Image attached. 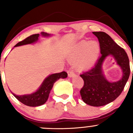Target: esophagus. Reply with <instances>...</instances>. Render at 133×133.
Masks as SVG:
<instances>
[{"label":"esophagus","mask_w":133,"mask_h":133,"mask_svg":"<svg viewBox=\"0 0 133 133\" xmlns=\"http://www.w3.org/2000/svg\"><path fill=\"white\" fill-rule=\"evenodd\" d=\"M68 74L69 77H73L75 75V73L72 69H69V70L68 71Z\"/></svg>","instance_id":"obj_1"}]
</instances>
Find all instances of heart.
<instances>
[{
    "label": "heart",
    "instance_id": "obj_1",
    "mask_svg": "<svg viewBox=\"0 0 133 133\" xmlns=\"http://www.w3.org/2000/svg\"><path fill=\"white\" fill-rule=\"evenodd\" d=\"M100 53V45L96 41H82L73 46L68 55L71 62H76L78 69H88L95 62Z\"/></svg>",
    "mask_w": 133,
    "mask_h": 133
}]
</instances>
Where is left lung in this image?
Returning a JSON list of instances; mask_svg holds the SVG:
<instances>
[{
  "instance_id": "obj_1",
  "label": "left lung",
  "mask_w": 133,
  "mask_h": 133,
  "mask_svg": "<svg viewBox=\"0 0 133 133\" xmlns=\"http://www.w3.org/2000/svg\"><path fill=\"white\" fill-rule=\"evenodd\" d=\"M92 33L98 39L102 56L93 68L80 75L84 84L80 92L85 104L99 107L114 101L122 93L129 77L130 65L126 52L109 35L102 31ZM108 55H112L123 69V78L119 81L110 83L103 75L101 66Z\"/></svg>"
}]
</instances>
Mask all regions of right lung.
<instances>
[{"mask_svg":"<svg viewBox=\"0 0 133 133\" xmlns=\"http://www.w3.org/2000/svg\"><path fill=\"white\" fill-rule=\"evenodd\" d=\"M41 34L43 36L49 35L48 33H44V32H42ZM39 37V34L32 35L27 37L22 41L19 42L18 44L15 45V47L25 45V44H31V43L37 41ZM67 76H68V73L65 71L51 75L44 80L39 89L34 93H32L31 95H21V96H18V95H16L13 93V95L17 100H19L21 102H22L25 105L30 107L39 106V105H43L46 102L54 83L58 79L65 78Z\"/></svg>","mask_w":133,"mask_h":133,"instance_id":"1","label":"right lung"}]
</instances>
